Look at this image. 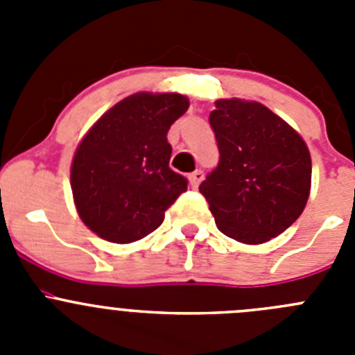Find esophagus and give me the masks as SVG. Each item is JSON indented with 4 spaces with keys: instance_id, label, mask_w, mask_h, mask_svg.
Here are the masks:
<instances>
[{
    "instance_id": "obj_1",
    "label": "esophagus",
    "mask_w": 355,
    "mask_h": 355,
    "mask_svg": "<svg viewBox=\"0 0 355 355\" xmlns=\"http://www.w3.org/2000/svg\"><path fill=\"white\" fill-rule=\"evenodd\" d=\"M205 180V172L202 171H199V168H197V171H193L192 174L188 175V181H190V187L192 188H197L200 184V181Z\"/></svg>"
}]
</instances>
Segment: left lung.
Masks as SVG:
<instances>
[{"instance_id": "1", "label": "left lung", "mask_w": 355, "mask_h": 355, "mask_svg": "<svg viewBox=\"0 0 355 355\" xmlns=\"http://www.w3.org/2000/svg\"><path fill=\"white\" fill-rule=\"evenodd\" d=\"M218 165L200 183L216 227L241 243L279 236L304 211L311 156L300 135L259 103L220 99L209 114Z\"/></svg>"}]
</instances>
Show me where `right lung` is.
Segmentation results:
<instances>
[{
    "instance_id": "obj_1",
    "label": "right lung",
    "mask_w": 355,
    "mask_h": 355,
    "mask_svg": "<svg viewBox=\"0 0 355 355\" xmlns=\"http://www.w3.org/2000/svg\"><path fill=\"white\" fill-rule=\"evenodd\" d=\"M188 105L180 94H133L81 140L71 167L72 196L97 236L114 243L140 240L187 192V178L168 167L167 133Z\"/></svg>"
}]
</instances>
